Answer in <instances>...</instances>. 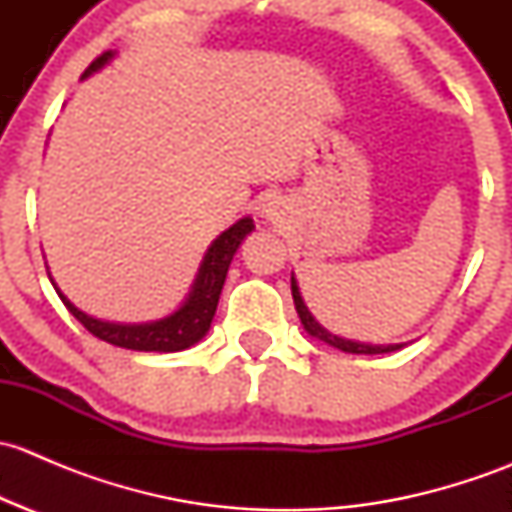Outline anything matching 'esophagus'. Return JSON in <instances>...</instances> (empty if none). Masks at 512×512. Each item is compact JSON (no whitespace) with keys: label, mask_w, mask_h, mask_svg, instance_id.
<instances>
[{"label":"esophagus","mask_w":512,"mask_h":512,"mask_svg":"<svg viewBox=\"0 0 512 512\" xmlns=\"http://www.w3.org/2000/svg\"><path fill=\"white\" fill-rule=\"evenodd\" d=\"M262 213H265V218H272V215H275V205L267 203L265 208H262Z\"/></svg>","instance_id":"34e87169"}]
</instances>
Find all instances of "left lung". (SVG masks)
<instances>
[{"label":"left lung","mask_w":512,"mask_h":512,"mask_svg":"<svg viewBox=\"0 0 512 512\" xmlns=\"http://www.w3.org/2000/svg\"><path fill=\"white\" fill-rule=\"evenodd\" d=\"M292 299H294V309H297L299 314V322H302L304 332L309 334V337L319 339V342L329 344V347L339 349V352H347V354H389V352H396V349L406 347L404 342L401 344H366V342H354V339H344V337H337L334 332H329L327 327H322V324L314 319V314L309 312V307L304 304L302 299V292H299V285L297 280H294L292 275Z\"/></svg>","instance_id":"left-lung-1"}]
</instances>
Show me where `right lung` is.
Instances as JSON below:
<instances>
[{
    "label": "right lung",
    "instance_id": "right-lung-1",
    "mask_svg": "<svg viewBox=\"0 0 512 512\" xmlns=\"http://www.w3.org/2000/svg\"><path fill=\"white\" fill-rule=\"evenodd\" d=\"M113 51H106V54L98 56L96 61H91L89 69L84 71L81 79L91 76L94 71L103 69L108 61L113 59ZM255 230V223L252 218L237 220L235 225L227 227L225 232H220L213 240V245L205 252L203 262H200V270L195 275L193 287H190L185 302L175 309L168 317L156 319V322H141V324H123V322H106V319H96L91 314L81 312L74 302H69L64 292L56 287V282L51 280L56 294L61 297V302L66 304L71 314L89 329L91 334L103 342L113 344V347L121 349H133V352H183V349L193 347L200 339L208 334L210 322L215 317V309H218L220 292H223L227 267H230L232 255L237 252V247L242 245L250 232Z\"/></svg>",
    "mask_w": 512,
    "mask_h": 512
}]
</instances>
